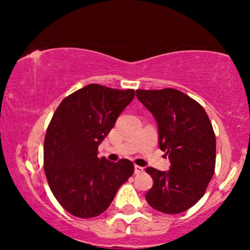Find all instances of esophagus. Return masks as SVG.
<instances>
[{"label": "esophagus", "mask_w": 250, "mask_h": 250, "mask_svg": "<svg viewBox=\"0 0 250 250\" xmlns=\"http://www.w3.org/2000/svg\"><path fill=\"white\" fill-rule=\"evenodd\" d=\"M142 172H143V167L138 166V165L134 166V173L135 174H141Z\"/></svg>", "instance_id": "1"}]
</instances>
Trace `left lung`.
I'll use <instances>...</instances> for the list:
<instances>
[{
  "label": "left lung",
  "instance_id": "obj_1",
  "mask_svg": "<svg viewBox=\"0 0 250 250\" xmlns=\"http://www.w3.org/2000/svg\"><path fill=\"white\" fill-rule=\"evenodd\" d=\"M140 102L158 125L159 148L166 151L170 168L146 167L153 186L146 200L165 214L183 213L205 194L215 170L216 139L205 109L174 88L136 90Z\"/></svg>",
  "mask_w": 250,
  "mask_h": 250
}]
</instances>
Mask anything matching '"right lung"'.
I'll use <instances>...</instances> for the list:
<instances>
[{"mask_svg": "<svg viewBox=\"0 0 250 250\" xmlns=\"http://www.w3.org/2000/svg\"><path fill=\"white\" fill-rule=\"evenodd\" d=\"M134 90L98 84L74 92L57 108L44 140V170L61 206L76 217L91 218L109 207L133 163L98 157V146L131 104Z\"/></svg>", "mask_w": 250, "mask_h": 250, "instance_id": "obj_1", "label": "right lung"}]
</instances>
